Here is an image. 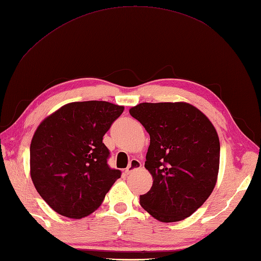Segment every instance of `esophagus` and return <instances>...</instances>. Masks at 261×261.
I'll use <instances>...</instances> for the list:
<instances>
[{"mask_svg": "<svg viewBox=\"0 0 261 261\" xmlns=\"http://www.w3.org/2000/svg\"><path fill=\"white\" fill-rule=\"evenodd\" d=\"M141 167H142L141 162L138 161V160H136V159H134V160H132V161L129 162L128 167H127V168L125 169V173H126V174H129V173H132L133 171H134V170L140 169Z\"/></svg>", "mask_w": 261, "mask_h": 261, "instance_id": "34e87169", "label": "esophagus"}]
</instances>
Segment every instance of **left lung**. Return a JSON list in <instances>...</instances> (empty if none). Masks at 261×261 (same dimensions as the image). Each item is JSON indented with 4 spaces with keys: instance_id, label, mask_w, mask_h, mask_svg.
Segmentation results:
<instances>
[{
    "instance_id": "obj_1",
    "label": "left lung",
    "mask_w": 261,
    "mask_h": 261,
    "mask_svg": "<svg viewBox=\"0 0 261 261\" xmlns=\"http://www.w3.org/2000/svg\"><path fill=\"white\" fill-rule=\"evenodd\" d=\"M129 114L150 135L145 168L153 185L140 204L160 222L185 220L214 189L220 140L210 119L186 102H143Z\"/></svg>"
}]
</instances>
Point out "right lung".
Wrapping results in <instances>:
<instances>
[{"label":"right lung","mask_w":261,"mask_h":261,"mask_svg":"<svg viewBox=\"0 0 261 261\" xmlns=\"http://www.w3.org/2000/svg\"><path fill=\"white\" fill-rule=\"evenodd\" d=\"M123 106L82 101L63 106L36 129L30 144L35 187L58 214L82 219L102 203L121 171L108 166L103 135Z\"/></svg>","instance_id":"1"}]
</instances>
